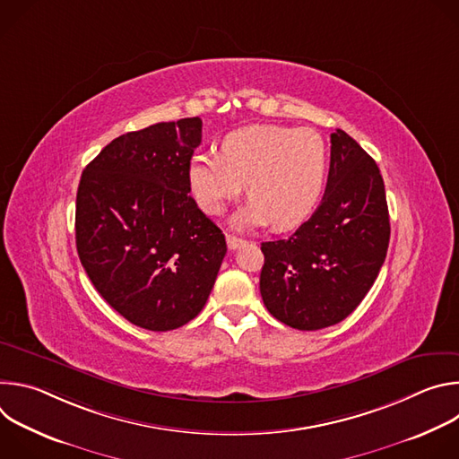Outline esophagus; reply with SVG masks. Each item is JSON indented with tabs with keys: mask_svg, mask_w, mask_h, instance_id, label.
I'll use <instances>...</instances> for the list:
<instances>
[{
	"mask_svg": "<svg viewBox=\"0 0 459 459\" xmlns=\"http://www.w3.org/2000/svg\"><path fill=\"white\" fill-rule=\"evenodd\" d=\"M247 241L245 239H239V238H236V236H227V245H229V250H238V248H241L243 245H245Z\"/></svg>",
	"mask_w": 459,
	"mask_h": 459,
	"instance_id": "obj_1",
	"label": "esophagus"
}]
</instances>
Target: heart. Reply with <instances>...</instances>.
Here are the masks:
<instances>
[{
    "mask_svg": "<svg viewBox=\"0 0 459 459\" xmlns=\"http://www.w3.org/2000/svg\"><path fill=\"white\" fill-rule=\"evenodd\" d=\"M325 140L312 128L252 125L227 134L220 154L198 152L188 165V183L198 205L221 214L227 202L245 190L252 200L234 216V225L280 230L303 223L323 190Z\"/></svg>",
    "mask_w": 459,
    "mask_h": 459,
    "instance_id": "obj_1",
    "label": "heart"
}]
</instances>
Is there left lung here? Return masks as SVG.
Listing matches in <instances>:
<instances>
[{
	"label": "left lung",
	"mask_w": 459,
	"mask_h": 459,
	"mask_svg": "<svg viewBox=\"0 0 459 459\" xmlns=\"http://www.w3.org/2000/svg\"><path fill=\"white\" fill-rule=\"evenodd\" d=\"M390 239L385 185L376 161L338 128L323 200L287 239L261 243L259 292L267 310L298 331L345 319L367 296Z\"/></svg>",
	"instance_id": "1"
}]
</instances>
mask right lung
I'll use <instances>...</instances> for the list:
<instances>
[{"instance_id": "add662e5", "label": "right lung", "mask_w": 459, "mask_h": 459, "mask_svg": "<svg viewBox=\"0 0 459 459\" xmlns=\"http://www.w3.org/2000/svg\"><path fill=\"white\" fill-rule=\"evenodd\" d=\"M200 143V117L156 123L112 140L80 179L82 265L101 298L147 331L198 316L227 254L223 232L188 195Z\"/></svg>"}]
</instances>
